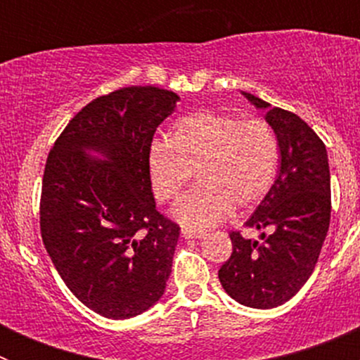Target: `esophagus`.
<instances>
[{"label":"esophagus","mask_w":360,"mask_h":360,"mask_svg":"<svg viewBox=\"0 0 360 360\" xmlns=\"http://www.w3.org/2000/svg\"><path fill=\"white\" fill-rule=\"evenodd\" d=\"M182 236L186 238V240H200V238H203L205 234L200 231H191V229H182Z\"/></svg>","instance_id":"34e87169"}]
</instances>
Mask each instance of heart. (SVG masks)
<instances>
[{"label": "heart", "instance_id": "obj_1", "mask_svg": "<svg viewBox=\"0 0 360 360\" xmlns=\"http://www.w3.org/2000/svg\"><path fill=\"white\" fill-rule=\"evenodd\" d=\"M279 164L278 135L266 120L218 110H200L174 124L171 139L157 136L148 149L153 193L171 202L193 176L174 205V216L193 229L224 221L234 205L245 209L266 195Z\"/></svg>", "mask_w": 360, "mask_h": 360}]
</instances>
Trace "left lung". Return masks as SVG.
<instances>
[{
    "instance_id": "8db88e82",
    "label": "left lung",
    "mask_w": 360,
    "mask_h": 360,
    "mask_svg": "<svg viewBox=\"0 0 360 360\" xmlns=\"http://www.w3.org/2000/svg\"><path fill=\"white\" fill-rule=\"evenodd\" d=\"M266 108V122L278 135L281 167L269 195L245 227L259 229L262 241L232 231V254L218 270L224 290L238 303L274 308L287 303L316 269L330 227V167L324 142L301 117L252 94Z\"/></svg>"
}]
</instances>
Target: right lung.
Masks as SVG:
<instances>
[{
    "mask_svg": "<svg viewBox=\"0 0 360 360\" xmlns=\"http://www.w3.org/2000/svg\"><path fill=\"white\" fill-rule=\"evenodd\" d=\"M176 101L157 86L101 95L70 120L46 158L44 249L72 294L108 319L148 310L171 274L180 227L157 211L148 149ZM86 148L108 160L95 161Z\"/></svg>",
    "mask_w": 360,
    "mask_h": 360,
    "instance_id": "right-lung-1",
    "label": "right lung"
}]
</instances>
